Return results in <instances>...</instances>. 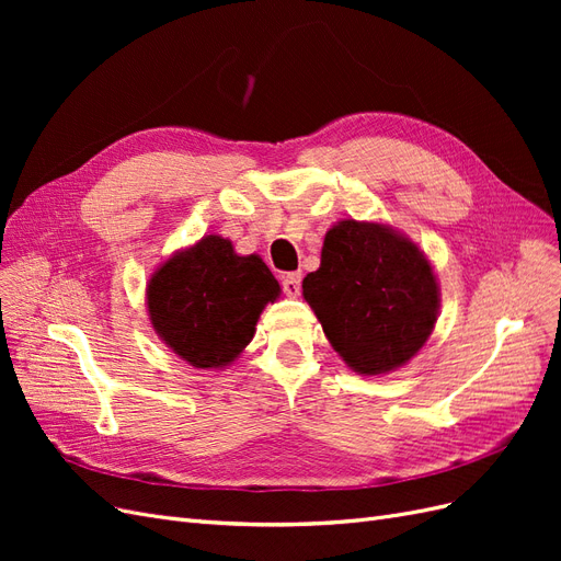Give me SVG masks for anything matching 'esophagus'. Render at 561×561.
<instances>
[{"label":"esophagus","mask_w":561,"mask_h":561,"mask_svg":"<svg viewBox=\"0 0 561 561\" xmlns=\"http://www.w3.org/2000/svg\"><path fill=\"white\" fill-rule=\"evenodd\" d=\"M283 293L287 297H297L301 293V274H285L283 276Z\"/></svg>","instance_id":"esophagus-1"}]
</instances>
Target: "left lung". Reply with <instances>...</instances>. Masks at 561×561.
I'll use <instances>...</instances> for the list:
<instances>
[{
  "mask_svg": "<svg viewBox=\"0 0 561 561\" xmlns=\"http://www.w3.org/2000/svg\"><path fill=\"white\" fill-rule=\"evenodd\" d=\"M348 367L383 375L416 355L437 320V283L419 248L383 225L344 219L325 233L320 268L301 283Z\"/></svg>",
  "mask_w": 561,
  "mask_h": 561,
  "instance_id": "left-lung-1",
  "label": "left lung"
}]
</instances>
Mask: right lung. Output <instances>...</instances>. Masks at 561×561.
<instances>
[{
    "label": "right lung",
    "mask_w": 561,
    "mask_h": 561,
    "mask_svg": "<svg viewBox=\"0 0 561 561\" xmlns=\"http://www.w3.org/2000/svg\"><path fill=\"white\" fill-rule=\"evenodd\" d=\"M280 285L257 257H239L231 241L206 236L168 260L147 285L151 325L190 365H229L254 334L264 304Z\"/></svg>",
    "instance_id": "obj_1"
}]
</instances>
